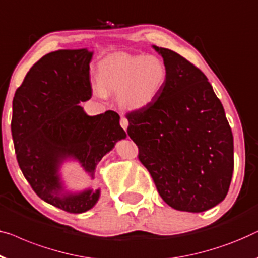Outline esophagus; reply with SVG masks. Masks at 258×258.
Returning <instances> with one entry per match:
<instances>
[{"instance_id": "obj_1", "label": "esophagus", "mask_w": 258, "mask_h": 258, "mask_svg": "<svg viewBox=\"0 0 258 258\" xmlns=\"http://www.w3.org/2000/svg\"><path fill=\"white\" fill-rule=\"evenodd\" d=\"M120 123H121V126L124 130H126V128H128V125H129V122H128V120H126L125 117H121V121H120Z\"/></svg>"}]
</instances>
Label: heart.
I'll list each match as a JSON object with an SVG mask.
<instances>
[{"label": "heart", "mask_w": 258, "mask_h": 258, "mask_svg": "<svg viewBox=\"0 0 258 258\" xmlns=\"http://www.w3.org/2000/svg\"><path fill=\"white\" fill-rule=\"evenodd\" d=\"M166 76V66L157 55L115 53L99 62V85L92 88L101 99L107 94H117L118 103L126 110H142L162 92Z\"/></svg>", "instance_id": "1"}]
</instances>
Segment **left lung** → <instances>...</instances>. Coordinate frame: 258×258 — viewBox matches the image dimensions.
Instances as JSON below:
<instances>
[{
	"label": "left lung",
	"instance_id": "8db88e82",
	"mask_svg": "<svg viewBox=\"0 0 258 258\" xmlns=\"http://www.w3.org/2000/svg\"><path fill=\"white\" fill-rule=\"evenodd\" d=\"M152 47L166 66L165 85L150 106L126 114V133L162 199L177 211L205 212L228 193L233 134L206 76L174 51Z\"/></svg>",
	"mask_w": 258,
	"mask_h": 258
}]
</instances>
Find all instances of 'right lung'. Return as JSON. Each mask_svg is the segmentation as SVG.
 <instances>
[{
    "mask_svg": "<svg viewBox=\"0 0 258 258\" xmlns=\"http://www.w3.org/2000/svg\"><path fill=\"white\" fill-rule=\"evenodd\" d=\"M87 48L58 50L33 65L13 100L11 134L17 162L40 199L79 214L95 206L100 189L67 191L59 170L77 160L94 179L95 167L126 137L113 110L89 116L80 102L92 98Z\"/></svg>",
    "mask_w": 258,
    "mask_h": 258,
    "instance_id": "obj_1",
    "label": "right lung"
}]
</instances>
